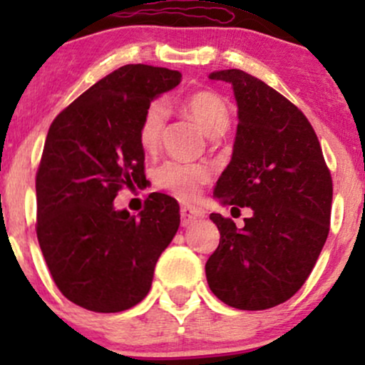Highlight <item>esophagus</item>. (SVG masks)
Listing matches in <instances>:
<instances>
[{
  "label": "esophagus",
  "mask_w": 365,
  "mask_h": 365,
  "mask_svg": "<svg viewBox=\"0 0 365 365\" xmlns=\"http://www.w3.org/2000/svg\"><path fill=\"white\" fill-rule=\"evenodd\" d=\"M180 216H182V226H188L192 223H195L197 220H200V217H204V212L200 211V209H197L195 206H182L180 209Z\"/></svg>",
  "instance_id": "1"
}]
</instances>
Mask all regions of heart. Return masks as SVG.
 Wrapping results in <instances>:
<instances>
[{"label": "heart", "instance_id": "heart-1", "mask_svg": "<svg viewBox=\"0 0 365 365\" xmlns=\"http://www.w3.org/2000/svg\"><path fill=\"white\" fill-rule=\"evenodd\" d=\"M182 111L197 121L209 137H220L230 127V106L223 96L215 91H197L182 103ZM168 108L163 101H154L148 106L140 120L139 140L148 153H154L161 144ZM211 170L204 165H187V163L166 161L154 171V182L159 188L171 194L190 199L197 194L200 185L209 182Z\"/></svg>", "mask_w": 365, "mask_h": 365}]
</instances>
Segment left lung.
Returning <instances> with one entry per match:
<instances>
[{
    "label": "left lung",
    "instance_id": "obj_1",
    "mask_svg": "<svg viewBox=\"0 0 365 365\" xmlns=\"http://www.w3.org/2000/svg\"><path fill=\"white\" fill-rule=\"evenodd\" d=\"M232 83L238 125L232 161L215 188L223 206L250 207L237 228L212 212L220 245L206 262L211 292L242 311L287 302L311 274L329 233L333 183L312 125L273 87L244 70H220Z\"/></svg>",
    "mask_w": 365,
    "mask_h": 365
}]
</instances>
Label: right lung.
I'll use <instances>...</instances> for the list:
<instances>
[{
  "mask_svg": "<svg viewBox=\"0 0 365 365\" xmlns=\"http://www.w3.org/2000/svg\"><path fill=\"white\" fill-rule=\"evenodd\" d=\"M182 73L125 65L54 118L36 177L37 240L54 283L92 312H121L148 295L159 255L180 226V206L149 195L130 216L113 200L144 178V111Z\"/></svg>",
  "mask_w": 365,
  "mask_h": 365,
  "instance_id": "1",
  "label": "right lung"
}]
</instances>
